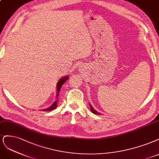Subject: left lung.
<instances>
[{
    "instance_id": "8db88e82",
    "label": "left lung",
    "mask_w": 159,
    "mask_h": 159,
    "mask_svg": "<svg viewBox=\"0 0 159 159\" xmlns=\"http://www.w3.org/2000/svg\"><path fill=\"white\" fill-rule=\"evenodd\" d=\"M89 107H90V110H91V111L93 113V114H101L100 113H98L97 111H96L93 108L92 105H91L90 103H89Z\"/></svg>"
}]
</instances>
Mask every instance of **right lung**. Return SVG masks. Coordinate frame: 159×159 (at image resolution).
<instances>
[{"instance_id":"add662e5","label":"right lung","mask_w":159,"mask_h":159,"mask_svg":"<svg viewBox=\"0 0 159 159\" xmlns=\"http://www.w3.org/2000/svg\"><path fill=\"white\" fill-rule=\"evenodd\" d=\"M68 78L69 77L68 75H66V76H64V77L62 78L61 79H60V80L58 81L57 85V101H54L49 107H48L47 108H45V109H43V111H52V110H53V109L56 108L57 107V106H58L57 105V99H58V97L59 95L60 91H61L62 85L64 84V83H65V82L68 80Z\"/></svg>"}]
</instances>
